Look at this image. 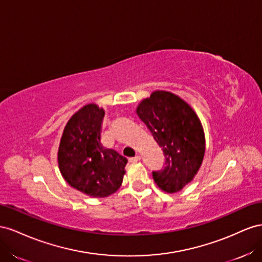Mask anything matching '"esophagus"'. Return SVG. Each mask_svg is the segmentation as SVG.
I'll list each match as a JSON object with an SVG mask.
<instances>
[{"label":"esophagus","mask_w":262,"mask_h":262,"mask_svg":"<svg viewBox=\"0 0 262 262\" xmlns=\"http://www.w3.org/2000/svg\"><path fill=\"white\" fill-rule=\"evenodd\" d=\"M129 162H137L140 160V156H135V157H132V158L128 159Z\"/></svg>","instance_id":"obj_1"}]
</instances>
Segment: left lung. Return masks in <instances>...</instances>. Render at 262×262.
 <instances>
[{
	"mask_svg": "<svg viewBox=\"0 0 262 262\" xmlns=\"http://www.w3.org/2000/svg\"><path fill=\"white\" fill-rule=\"evenodd\" d=\"M137 115L164 155V167L152 171L155 182L167 193L182 190L198 173L205 152L203 127L195 112L178 95L156 91L139 104Z\"/></svg>",
	"mask_w": 262,
	"mask_h": 262,
	"instance_id": "8db88e82",
	"label": "left lung"
}]
</instances>
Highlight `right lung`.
I'll return each instance as SVG.
<instances>
[{
    "label": "right lung",
    "instance_id": "add662e5",
    "mask_svg": "<svg viewBox=\"0 0 262 262\" xmlns=\"http://www.w3.org/2000/svg\"><path fill=\"white\" fill-rule=\"evenodd\" d=\"M104 110L88 104L66 125L58 151L59 169L72 188L105 198L122 185L127 159L101 143Z\"/></svg>",
    "mask_w": 262,
    "mask_h": 262
}]
</instances>
